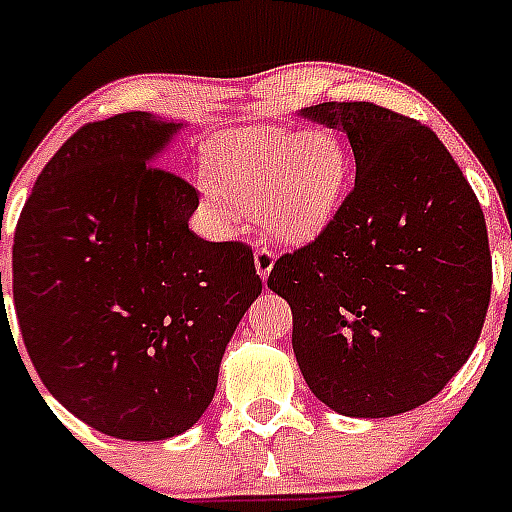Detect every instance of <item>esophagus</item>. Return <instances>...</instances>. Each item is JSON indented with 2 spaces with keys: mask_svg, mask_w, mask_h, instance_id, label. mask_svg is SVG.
<instances>
[{
  "mask_svg": "<svg viewBox=\"0 0 512 512\" xmlns=\"http://www.w3.org/2000/svg\"><path fill=\"white\" fill-rule=\"evenodd\" d=\"M273 263H276V252L271 247L255 249V268L260 279H268V273L273 271Z\"/></svg>",
  "mask_w": 512,
  "mask_h": 512,
  "instance_id": "obj_1",
  "label": "esophagus"
}]
</instances>
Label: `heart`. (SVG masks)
I'll use <instances>...</instances> for the list:
<instances>
[{
    "label": "heart",
    "mask_w": 512,
    "mask_h": 512,
    "mask_svg": "<svg viewBox=\"0 0 512 512\" xmlns=\"http://www.w3.org/2000/svg\"><path fill=\"white\" fill-rule=\"evenodd\" d=\"M212 164L217 180L204 177L201 193L217 223L257 212L289 244L327 231L350 183V151L335 130L249 127L217 140Z\"/></svg>",
    "instance_id": "obj_1"
}]
</instances>
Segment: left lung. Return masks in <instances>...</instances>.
Here are the masks:
<instances>
[{
  "label": "left lung",
  "mask_w": 512,
  "mask_h": 512,
  "mask_svg": "<svg viewBox=\"0 0 512 512\" xmlns=\"http://www.w3.org/2000/svg\"><path fill=\"white\" fill-rule=\"evenodd\" d=\"M300 116L348 135L356 185L268 287L292 308V348L313 396L345 417H393L460 372L492 295L486 220L462 170L417 119L374 103Z\"/></svg>",
  "instance_id": "1"
}]
</instances>
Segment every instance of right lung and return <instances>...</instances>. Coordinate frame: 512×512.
I'll return each instance as SVG.
<instances>
[{"label":"right lung","instance_id":"add662e5","mask_svg":"<svg viewBox=\"0 0 512 512\" xmlns=\"http://www.w3.org/2000/svg\"><path fill=\"white\" fill-rule=\"evenodd\" d=\"M180 122L146 111L52 156L12 241V305L39 380L90 428L162 441L199 420L263 292L252 247L188 228L199 191L156 167ZM2 316V273H0Z\"/></svg>","mask_w":512,"mask_h":512}]
</instances>
